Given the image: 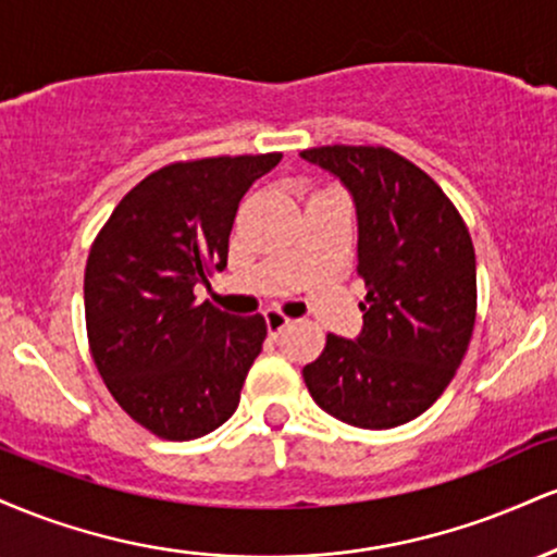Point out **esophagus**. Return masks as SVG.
<instances>
[{
  "label": "esophagus",
  "mask_w": 557,
  "mask_h": 557,
  "mask_svg": "<svg viewBox=\"0 0 557 557\" xmlns=\"http://www.w3.org/2000/svg\"><path fill=\"white\" fill-rule=\"evenodd\" d=\"M264 322H267V330H270V335H280V332L290 324V317H285L280 309H267Z\"/></svg>",
  "instance_id": "1"
}]
</instances>
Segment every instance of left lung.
Listing matches in <instances>:
<instances>
[{"label":"left lung","instance_id":"obj_1","mask_svg":"<svg viewBox=\"0 0 557 557\" xmlns=\"http://www.w3.org/2000/svg\"><path fill=\"white\" fill-rule=\"evenodd\" d=\"M300 159L354 196L367 283L359 337L327 335L322 356L304 367L306 387L350 426L406 424L443 395L469 348L474 243L443 188L385 146H319Z\"/></svg>","mask_w":557,"mask_h":557}]
</instances>
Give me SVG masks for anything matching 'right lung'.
I'll return each mask as SVG.
<instances>
[{
	"mask_svg": "<svg viewBox=\"0 0 557 557\" xmlns=\"http://www.w3.org/2000/svg\"><path fill=\"white\" fill-rule=\"evenodd\" d=\"M280 159L168 164L96 235L83 280L94 363L120 408L157 437H203L238 408L267 322L198 304L194 287L225 270L240 198Z\"/></svg>",
	"mask_w": 557,
	"mask_h": 557,
	"instance_id": "add662e5",
	"label": "right lung"
}]
</instances>
